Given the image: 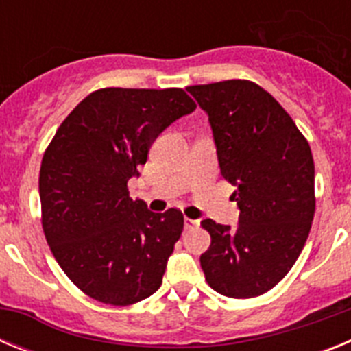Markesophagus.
I'll use <instances>...</instances> for the list:
<instances>
[{
  "label": "esophagus",
  "instance_id": "obj_1",
  "mask_svg": "<svg viewBox=\"0 0 351 351\" xmlns=\"http://www.w3.org/2000/svg\"><path fill=\"white\" fill-rule=\"evenodd\" d=\"M198 225H200V221H198V219L184 218V228H186V230H193V228H197Z\"/></svg>",
  "mask_w": 351,
  "mask_h": 351
}]
</instances>
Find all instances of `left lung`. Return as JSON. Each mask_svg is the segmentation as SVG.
Returning <instances> with one entry per match:
<instances>
[{
	"label": "left lung",
	"mask_w": 351,
	"mask_h": 351,
	"mask_svg": "<svg viewBox=\"0 0 351 351\" xmlns=\"http://www.w3.org/2000/svg\"><path fill=\"white\" fill-rule=\"evenodd\" d=\"M209 116L221 176L235 186L239 225L202 226L206 281L232 299L262 295L299 258L315 216V163L308 141L265 89L250 80L190 86Z\"/></svg>",
	"instance_id": "8db88e82"
}]
</instances>
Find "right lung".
Returning a JSON list of instances; mask_svg holds the SVG:
<instances>
[{
    "instance_id": "obj_1",
    "label": "right lung",
    "mask_w": 351,
    "mask_h": 351,
    "mask_svg": "<svg viewBox=\"0 0 351 351\" xmlns=\"http://www.w3.org/2000/svg\"><path fill=\"white\" fill-rule=\"evenodd\" d=\"M182 89L105 88L77 105L56 132L40 167L42 226L60 267L86 295L130 306L160 288L184 218L132 200L149 147L191 114Z\"/></svg>"
}]
</instances>
